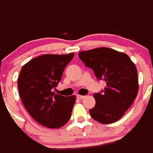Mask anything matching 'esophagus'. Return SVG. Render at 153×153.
<instances>
[{"instance_id":"obj_1","label":"esophagus","mask_w":153,"mask_h":153,"mask_svg":"<svg viewBox=\"0 0 153 153\" xmlns=\"http://www.w3.org/2000/svg\"><path fill=\"white\" fill-rule=\"evenodd\" d=\"M76 97L78 98V99H84V98H85V96H81V95L78 94L76 96Z\"/></svg>"}]
</instances>
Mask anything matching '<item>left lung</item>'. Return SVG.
<instances>
[{
  "label": "left lung",
  "mask_w": 153,
  "mask_h": 153,
  "mask_svg": "<svg viewBox=\"0 0 153 153\" xmlns=\"http://www.w3.org/2000/svg\"><path fill=\"white\" fill-rule=\"evenodd\" d=\"M86 66L99 80L106 82L101 93H94L91 117L103 124L119 120L130 108L138 93L137 68L128 55L109 48H98L78 54Z\"/></svg>",
  "instance_id": "left-lung-1"
}]
</instances>
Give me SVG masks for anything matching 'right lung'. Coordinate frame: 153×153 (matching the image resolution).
Instances as JSON below:
<instances>
[{
	"mask_svg": "<svg viewBox=\"0 0 153 153\" xmlns=\"http://www.w3.org/2000/svg\"><path fill=\"white\" fill-rule=\"evenodd\" d=\"M75 54H43L30 60L21 69L18 88L24 106L41 125L60 128L70 119L75 96L53 93L61 81L65 67Z\"/></svg>",
	"mask_w": 153,
	"mask_h": 153,
	"instance_id": "obj_1",
	"label": "right lung"
}]
</instances>
